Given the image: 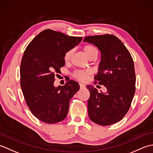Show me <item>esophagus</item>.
I'll use <instances>...</instances> for the list:
<instances>
[{
  "instance_id": "1",
  "label": "esophagus",
  "mask_w": 153,
  "mask_h": 153,
  "mask_svg": "<svg viewBox=\"0 0 153 153\" xmlns=\"http://www.w3.org/2000/svg\"><path fill=\"white\" fill-rule=\"evenodd\" d=\"M79 86H80V88H81V89L85 88V85H84V84L82 83H79Z\"/></svg>"
}]
</instances>
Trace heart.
Wrapping results in <instances>:
<instances>
[{"mask_svg": "<svg viewBox=\"0 0 153 153\" xmlns=\"http://www.w3.org/2000/svg\"><path fill=\"white\" fill-rule=\"evenodd\" d=\"M83 50L84 53L85 54V55L88 58L91 56V55L94 54L95 53H97V51L96 48L93 46H92V45H85V46L83 47ZM71 55H72V51L70 50L69 51H68L64 55L65 62H69L71 57ZM89 74L90 72L89 71H78L75 73L74 76L77 79H78L81 81H85L87 80V77H88Z\"/></svg>", "mask_w": 153, "mask_h": 153, "instance_id": "b5f03b06", "label": "heart"}]
</instances>
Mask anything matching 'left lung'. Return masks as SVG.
Masks as SVG:
<instances>
[{
  "label": "left lung",
  "mask_w": 153,
  "mask_h": 153,
  "mask_svg": "<svg viewBox=\"0 0 153 153\" xmlns=\"http://www.w3.org/2000/svg\"><path fill=\"white\" fill-rule=\"evenodd\" d=\"M84 42L91 43L101 54L96 82L107 89L99 93L92 85L87 102L88 114L92 122L109 126L120 121L130 108L135 91L134 63L122 42L113 35L85 37Z\"/></svg>",
  "instance_id": "left-lung-1"
}]
</instances>
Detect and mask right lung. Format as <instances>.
Returning a JSON list of instances; mask_svg holds the SVG:
<instances>
[{
    "mask_svg": "<svg viewBox=\"0 0 153 153\" xmlns=\"http://www.w3.org/2000/svg\"><path fill=\"white\" fill-rule=\"evenodd\" d=\"M82 41L47 29L28 45L20 66V85L27 105L41 121L56 123L66 118L70 100L79 89L69 80L63 86L54 85L55 74L64 66V55Z\"/></svg>",
    "mask_w": 153,
    "mask_h": 153,
    "instance_id": "right-lung-1",
    "label": "right lung"
}]
</instances>
